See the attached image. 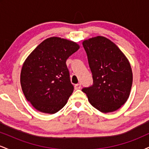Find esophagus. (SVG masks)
I'll use <instances>...</instances> for the list:
<instances>
[{
	"mask_svg": "<svg viewBox=\"0 0 149 149\" xmlns=\"http://www.w3.org/2000/svg\"><path fill=\"white\" fill-rule=\"evenodd\" d=\"M80 88H81V84H80V83L75 85V89H76V90H79Z\"/></svg>",
	"mask_w": 149,
	"mask_h": 149,
	"instance_id": "1",
	"label": "esophagus"
}]
</instances>
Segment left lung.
I'll return each instance as SVG.
<instances>
[{
	"mask_svg": "<svg viewBox=\"0 0 149 149\" xmlns=\"http://www.w3.org/2000/svg\"><path fill=\"white\" fill-rule=\"evenodd\" d=\"M93 85L82 89L97 110L109 113L127 102L132 85V71L127 57L109 39L97 36L85 40Z\"/></svg>",
	"mask_w": 149,
	"mask_h": 149,
	"instance_id": "obj_1",
	"label": "left lung"
}]
</instances>
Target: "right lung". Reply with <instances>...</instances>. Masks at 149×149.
Instances as JSON below:
<instances>
[{
    "instance_id": "add662e5",
    "label": "right lung",
    "mask_w": 149,
    "mask_h": 149,
    "mask_svg": "<svg viewBox=\"0 0 149 149\" xmlns=\"http://www.w3.org/2000/svg\"><path fill=\"white\" fill-rule=\"evenodd\" d=\"M79 47L75 42L51 37L26 58L20 83L26 99L36 110L53 114L66 104L74 88L66 61Z\"/></svg>"
}]
</instances>
